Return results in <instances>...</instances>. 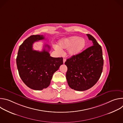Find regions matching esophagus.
I'll use <instances>...</instances> for the list:
<instances>
[{
	"label": "esophagus",
	"mask_w": 123,
	"mask_h": 123,
	"mask_svg": "<svg viewBox=\"0 0 123 123\" xmlns=\"http://www.w3.org/2000/svg\"><path fill=\"white\" fill-rule=\"evenodd\" d=\"M65 61H66V59H65V58H64V59H63V63H64V64L65 63Z\"/></svg>",
	"instance_id": "34e87169"
}]
</instances>
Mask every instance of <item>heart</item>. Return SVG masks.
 <instances>
[{"label":"heart","instance_id":"obj_1","mask_svg":"<svg viewBox=\"0 0 123 123\" xmlns=\"http://www.w3.org/2000/svg\"><path fill=\"white\" fill-rule=\"evenodd\" d=\"M86 45L85 39L77 36H73L61 39L58 42V46L56 45L55 49L58 52L61 49H67L68 54L71 56L78 55L84 49Z\"/></svg>","mask_w":123,"mask_h":123}]
</instances>
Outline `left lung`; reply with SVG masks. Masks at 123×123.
Instances as JSON below:
<instances>
[{"instance_id": "8db88e82", "label": "left lung", "mask_w": 123, "mask_h": 123, "mask_svg": "<svg viewBox=\"0 0 123 123\" xmlns=\"http://www.w3.org/2000/svg\"><path fill=\"white\" fill-rule=\"evenodd\" d=\"M92 46L78 55L68 59L65 64L68 68L66 78L71 89L84 91L92 87L100 78L104 60L101 46L90 34H86Z\"/></svg>"}]
</instances>
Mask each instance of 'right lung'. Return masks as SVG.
Returning <instances> with one entry per match:
<instances>
[{"label": "right lung", "mask_w": 123, "mask_h": 123, "mask_svg": "<svg viewBox=\"0 0 123 123\" xmlns=\"http://www.w3.org/2000/svg\"><path fill=\"white\" fill-rule=\"evenodd\" d=\"M43 39H45L43 35H32L27 38L20 46L16 57L21 79L34 90H42L48 87L54 74L63 64L62 57L50 56L49 51L50 48L48 45H45L42 51L33 49V44Z\"/></svg>", "instance_id": "1"}]
</instances>
